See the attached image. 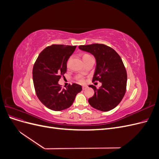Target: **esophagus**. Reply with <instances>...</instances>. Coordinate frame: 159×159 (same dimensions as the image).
<instances>
[{
  "instance_id": "34e87169",
  "label": "esophagus",
  "mask_w": 159,
  "mask_h": 159,
  "mask_svg": "<svg viewBox=\"0 0 159 159\" xmlns=\"http://www.w3.org/2000/svg\"><path fill=\"white\" fill-rule=\"evenodd\" d=\"M87 88H88V86H87V85H83V86H82L83 90H84V89H87Z\"/></svg>"
}]
</instances>
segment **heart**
<instances>
[{"instance_id": "1", "label": "heart", "mask_w": 159, "mask_h": 159, "mask_svg": "<svg viewBox=\"0 0 159 159\" xmlns=\"http://www.w3.org/2000/svg\"><path fill=\"white\" fill-rule=\"evenodd\" d=\"M89 56H90L89 55H88V54H85L84 56H83V59L84 58H85V57H89ZM79 81L80 83H81V84H83V83H84L85 82V80H84V79H80L79 80Z\"/></svg>"}]
</instances>
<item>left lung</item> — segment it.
Listing matches in <instances>:
<instances>
[{"label":"left lung","mask_w":159,"mask_h":159,"mask_svg":"<svg viewBox=\"0 0 159 159\" xmlns=\"http://www.w3.org/2000/svg\"><path fill=\"white\" fill-rule=\"evenodd\" d=\"M79 48L94 56L96 68L92 81L102 84L99 89L91 85L95 93L88 99L89 105L102 111L114 109L126 92L127 75L121 57L111 48L102 44L80 46Z\"/></svg>","instance_id":"8db88e82"}]
</instances>
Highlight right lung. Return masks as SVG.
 I'll list each match as a JSON object with an SVG mask.
<instances>
[{
    "mask_svg": "<svg viewBox=\"0 0 159 159\" xmlns=\"http://www.w3.org/2000/svg\"><path fill=\"white\" fill-rule=\"evenodd\" d=\"M76 46L53 44L43 50L33 67L32 78L37 97L48 109L61 111L73 104L75 96L82 90L80 85L73 84L66 89L58 84L67 71V61Z\"/></svg>",
    "mask_w": 159,
    "mask_h": 159,
    "instance_id": "right-lung-1",
    "label": "right lung"
}]
</instances>
